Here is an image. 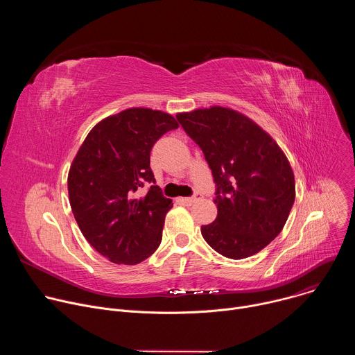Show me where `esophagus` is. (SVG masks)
Here are the masks:
<instances>
[{
	"label": "esophagus",
	"mask_w": 355,
	"mask_h": 355,
	"mask_svg": "<svg viewBox=\"0 0 355 355\" xmlns=\"http://www.w3.org/2000/svg\"><path fill=\"white\" fill-rule=\"evenodd\" d=\"M202 198V195L200 193H195L193 196H188V198H178V202L180 204H185V205H192V204H195L196 200H199Z\"/></svg>",
	"instance_id": "obj_1"
}]
</instances>
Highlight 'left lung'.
I'll return each mask as SVG.
<instances>
[{"label":"left lung","mask_w":355,"mask_h":355,"mask_svg":"<svg viewBox=\"0 0 355 355\" xmlns=\"http://www.w3.org/2000/svg\"><path fill=\"white\" fill-rule=\"evenodd\" d=\"M212 170L218 216L200 227L219 254H256L282 230L295 200V178L279 146L247 116L222 107L177 115Z\"/></svg>","instance_id":"1"}]
</instances>
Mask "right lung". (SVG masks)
<instances>
[{
  "mask_svg": "<svg viewBox=\"0 0 355 355\" xmlns=\"http://www.w3.org/2000/svg\"><path fill=\"white\" fill-rule=\"evenodd\" d=\"M177 128V121L162 111H122L92 128L70 167L69 196L78 227L115 264H139L162 243L173 200L155 185L150 153ZM148 183V193L140 196Z\"/></svg>",
  "mask_w": 355,
  "mask_h": 355,
  "instance_id": "obj_1",
  "label": "right lung"
}]
</instances>
